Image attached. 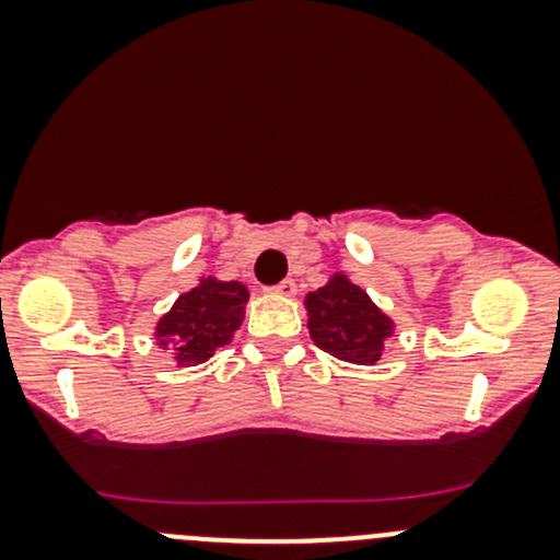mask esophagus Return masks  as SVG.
Masks as SVG:
<instances>
[{"label": "esophagus", "instance_id": "esophagus-1", "mask_svg": "<svg viewBox=\"0 0 560 560\" xmlns=\"http://www.w3.org/2000/svg\"><path fill=\"white\" fill-rule=\"evenodd\" d=\"M273 292H276V295L292 298L298 292V287H295V281H292V279H284V281H281V284L273 287Z\"/></svg>", "mask_w": 560, "mask_h": 560}]
</instances>
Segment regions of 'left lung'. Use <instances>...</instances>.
<instances>
[{
    "label": "left lung",
    "mask_w": 560,
    "mask_h": 560,
    "mask_svg": "<svg viewBox=\"0 0 560 560\" xmlns=\"http://www.w3.org/2000/svg\"><path fill=\"white\" fill-rule=\"evenodd\" d=\"M314 343L347 363L374 365L393 336V319L343 273L306 295Z\"/></svg>",
    "instance_id": "1"
}]
</instances>
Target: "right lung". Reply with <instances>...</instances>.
<instances>
[{"mask_svg":"<svg viewBox=\"0 0 560 560\" xmlns=\"http://www.w3.org/2000/svg\"><path fill=\"white\" fill-rule=\"evenodd\" d=\"M248 292L241 281L200 279L195 290L184 292L173 308L156 322L160 347L173 343L175 363H206L219 347L230 343L244 322Z\"/></svg>","mask_w":560,"mask_h":560,"instance_id":"right-lung-1","label":"right lung"}]
</instances>
